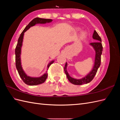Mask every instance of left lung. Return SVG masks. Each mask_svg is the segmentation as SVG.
Masks as SVG:
<instances>
[{
	"label": "left lung",
	"instance_id": "1",
	"mask_svg": "<svg viewBox=\"0 0 120 120\" xmlns=\"http://www.w3.org/2000/svg\"><path fill=\"white\" fill-rule=\"evenodd\" d=\"M93 38L97 40V42H92L90 43V45H91L95 50L96 55H95V64L93 67V70L90 71V73L86 75L85 77L81 79H75L71 78V76L68 75V72L67 71V63H66L65 66L64 68V70L66 73L68 79L71 83L75 85H82L83 84H86L91 82L97 73L98 68L100 67L101 65V55L103 51V46L101 44V39L100 36L98 34L96 30H94V34L93 35Z\"/></svg>",
	"mask_w": 120,
	"mask_h": 120
}]
</instances>
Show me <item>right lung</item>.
I'll return each mask as SVG.
<instances>
[{
  "mask_svg": "<svg viewBox=\"0 0 120 120\" xmlns=\"http://www.w3.org/2000/svg\"><path fill=\"white\" fill-rule=\"evenodd\" d=\"M52 19H41V18H39V17L35 18V19H34L32 21H31L27 26L25 27L24 30H23L22 32H21L20 37L19 39H18L17 44L16 45V48L15 49V66L20 78L22 79L23 82L25 83H26V85H30V86H35V85H39V84H41V83H43L45 81L47 77H48V72L46 71L45 74H43L41 77L32 78V77H29V76H27L23 71L22 67H21V65L20 54H21V48L22 45L24 33L27 30H28L30 27L34 26V25H35L36 24H38V23L45 24L46 23L52 22ZM53 62H54V60H52L48 64V67H47V70H48L49 66Z\"/></svg>",
  "mask_w": 120,
  "mask_h": 120,
  "instance_id": "add662e5",
  "label": "right lung"
}]
</instances>
